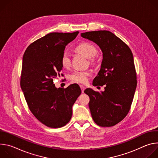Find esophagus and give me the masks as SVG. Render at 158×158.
<instances>
[{
  "instance_id": "1",
  "label": "esophagus",
  "mask_w": 158,
  "mask_h": 158,
  "mask_svg": "<svg viewBox=\"0 0 158 158\" xmlns=\"http://www.w3.org/2000/svg\"><path fill=\"white\" fill-rule=\"evenodd\" d=\"M80 87H81V89L82 93H84V89H85V87H84V86H83V85H80Z\"/></svg>"
}]
</instances>
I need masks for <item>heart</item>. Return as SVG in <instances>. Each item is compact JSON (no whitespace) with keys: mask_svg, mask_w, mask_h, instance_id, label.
<instances>
[{"mask_svg":"<svg viewBox=\"0 0 158 158\" xmlns=\"http://www.w3.org/2000/svg\"><path fill=\"white\" fill-rule=\"evenodd\" d=\"M76 49L88 59L94 58L97 54L96 48L92 44L87 42H83L79 44L76 48ZM60 62L64 68H68L70 66L71 59L67 52L63 53L60 59ZM89 75V72L87 71H76L70 76V79L73 83L84 84L87 81L88 76Z\"/></svg>","mask_w":158,"mask_h":158,"instance_id":"1","label":"heart"}]
</instances>
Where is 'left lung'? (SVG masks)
<instances>
[{
	"label": "left lung",
	"instance_id": "left-lung-1",
	"mask_svg": "<svg viewBox=\"0 0 158 158\" xmlns=\"http://www.w3.org/2000/svg\"><path fill=\"white\" fill-rule=\"evenodd\" d=\"M81 37L96 43L102 52L101 69L94 79V86L105 85L104 91L87 88L89 107L94 121L99 126H113L129 111L137 81L132 53L113 33L98 31L81 33Z\"/></svg>",
	"mask_w": 158,
	"mask_h": 158
}]
</instances>
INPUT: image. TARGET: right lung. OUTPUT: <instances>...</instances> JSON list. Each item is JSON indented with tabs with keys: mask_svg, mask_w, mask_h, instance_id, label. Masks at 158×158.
<instances>
[{
	"mask_svg": "<svg viewBox=\"0 0 158 158\" xmlns=\"http://www.w3.org/2000/svg\"><path fill=\"white\" fill-rule=\"evenodd\" d=\"M78 34H48L32 43L22 58V91L33 115L49 127H60L69 122L73 106L81 94L77 84L57 88L53 81L62 69L60 59L65 46Z\"/></svg>",
	"mask_w": 158,
	"mask_h": 158,
	"instance_id": "right-lung-1",
	"label": "right lung"
}]
</instances>
